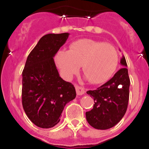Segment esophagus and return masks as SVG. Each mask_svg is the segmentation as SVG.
Returning <instances> with one entry per match:
<instances>
[{"label":"esophagus","instance_id":"34e87169","mask_svg":"<svg viewBox=\"0 0 149 149\" xmlns=\"http://www.w3.org/2000/svg\"><path fill=\"white\" fill-rule=\"evenodd\" d=\"M75 89H76V93H77V94L78 95H84V93H85V89H84V88L82 87V86L76 85Z\"/></svg>","mask_w":149,"mask_h":149}]
</instances>
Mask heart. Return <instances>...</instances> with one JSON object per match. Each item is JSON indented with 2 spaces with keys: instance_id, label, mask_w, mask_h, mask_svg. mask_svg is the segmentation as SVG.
I'll use <instances>...</instances> for the list:
<instances>
[{
  "instance_id": "1",
  "label": "heart",
  "mask_w": 149,
  "mask_h": 149,
  "mask_svg": "<svg viewBox=\"0 0 149 149\" xmlns=\"http://www.w3.org/2000/svg\"><path fill=\"white\" fill-rule=\"evenodd\" d=\"M55 62L65 78H70L82 65L84 75L92 84H101L113 75L119 63L113 45L91 39H81L70 45V49L60 50Z\"/></svg>"
}]
</instances>
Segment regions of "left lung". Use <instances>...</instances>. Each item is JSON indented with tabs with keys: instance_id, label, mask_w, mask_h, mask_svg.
<instances>
[{
	"instance_id": "left-lung-1",
	"label": "left lung",
	"mask_w": 149,
	"mask_h": 149,
	"mask_svg": "<svg viewBox=\"0 0 149 149\" xmlns=\"http://www.w3.org/2000/svg\"><path fill=\"white\" fill-rule=\"evenodd\" d=\"M122 68L107 83L95 90H89L93 97V108L86 113L88 123L98 130H107L115 126L123 118L129 100L130 78L127 63L122 56L120 61Z\"/></svg>"
}]
</instances>
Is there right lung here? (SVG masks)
<instances>
[{
  "mask_svg": "<svg viewBox=\"0 0 149 149\" xmlns=\"http://www.w3.org/2000/svg\"><path fill=\"white\" fill-rule=\"evenodd\" d=\"M69 33L46 34L28 55L22 72V105L30 120L42 128L60 121L65 104L74 99L73 84L60 77L54 56Z\"/></svg>",
  "mask_w": 149,
  "mask_h": 149,
  "instance_id": "obj_1",
  "label": "right lung"
}]
</instances>
